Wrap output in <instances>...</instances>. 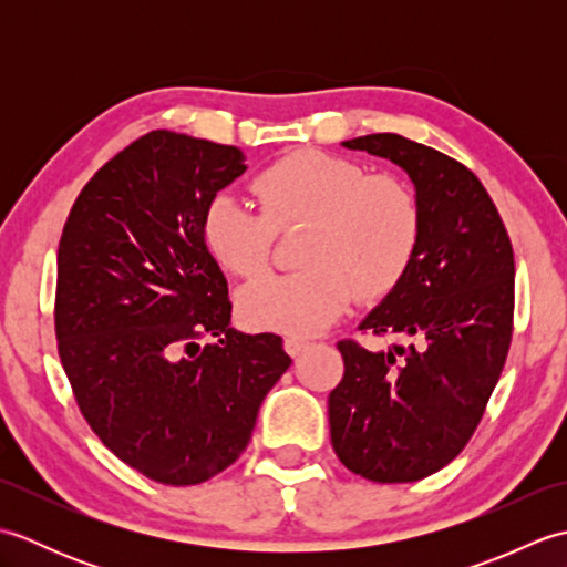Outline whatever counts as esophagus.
Masks as SVG:
<instances>
[{"mask_svg": "<svg viewBox=\"0 0 567 567\" xmlns=\"http://www.w3.org/2000/svg\"><path fill=\"white\" fill-rule=\"evenodd\" d=\"M307 348H309V341H305V339H295V336H290V339H285V351H287V355L297 358L299 353H305Z\"/></svg>", "mask_w": 567, "mask_h": 567, "instance_id": "obj_1", "label": "esophagus"}]
</instances>
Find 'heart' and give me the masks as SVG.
<instances>
[{"instance_id":"1","label":"heart","mask_w":567,"mask_h":567,"mask_svg":"<svg viewBox=\"0 0 567 567\" xmlns=\"http://www.w3.org/2000/svg\"><path fill=\"white\" fill-rule=\"evenodd\" d=\"M260 209L219 195L204 212V240L224 270L256 277L268 270L275 228L309 224L299 262L307 270L270 275L238 292L248 329L290 336L319 333L353 295L363 302L390 295L412 262L421 216L400 177L370 175L365 165L321 151H297L256 179Z\"/></svg>"}]
</instances>
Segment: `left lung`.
<instances>
[{
    "label": "left lung",
    "instance_id": "1",
    "mask_svg": "<svg viewBox=\"0 0 567 567\" xmlns=\"http://www.w3.org/2000/svg\"><path fill=\"white\" fill-rule=\"evenodd\" d=\"M341 146L402 167L421 231L400 285L358 327L394 343H339L346 372L329 394L331 443L355 475L414 483L449 465L483 419L512 341L514 252L465 165L396 134Z\"/></svg>",
    "mask_w": 567,
    "mask_h": 567
}]
</instances>
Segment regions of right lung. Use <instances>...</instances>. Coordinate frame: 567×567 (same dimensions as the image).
<instances>
[{"mask_svg":"<svg viewBox=\"0 0 567 567\" xmlns=\"http://www.w3.org/2000/svg\"><path fill=\"white\" fill-rule=\"evenodd\" d=\"M244 173L236 146L151 131L94 173L60 238L55 336L80 412L118 461L163 485L231 465L292 365L280 336L231 327L204 240L209 202Z\"/></svg>","mask_w":567,"mask_h":567,"instance_id":"add662e5","label":"right lung"}]
</instances>
